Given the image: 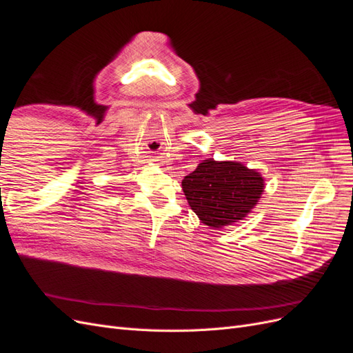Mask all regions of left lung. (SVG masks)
<instances>
[{
    "instance_id": "obj_1",
    "label": "left lung",
    "mask_w": 353,
    "mask_h": 353,
    "mask_svg": "<svg viewBox=\"0 0 353 353\" xmlns=\"http://www.w3.org/2000/svg\"><path fill=\"white\" fill-rule=\"evenodd\" d=\"M263 190L265 179L258 170L234 160L206 159L183 179L190 208L212 230L244 219L258 205Z\"/></svg>"
}]
</instances>
